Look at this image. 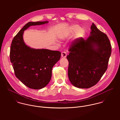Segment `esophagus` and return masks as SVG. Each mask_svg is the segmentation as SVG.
Listing matches in <instances>:
<instances>
[{
  "instance_id": "esophagus-1",
  "label": "esophagus",
  "mask_w": 120,
  "mask_h": 120,
  "mask_svg": "<svg viewBox=\"0 0 120 120\" xmlns=\"http://www.w3.org/2000/svg\"><path fill=\"white\" fill-rule=\"evenodd\" d=\"M67 56V54L66 52H61V57L62 58H66Z\"/></svg>"
}]
</instances>
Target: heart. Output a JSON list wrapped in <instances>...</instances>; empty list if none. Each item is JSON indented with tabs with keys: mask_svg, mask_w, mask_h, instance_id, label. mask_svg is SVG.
I'll return each mask as SVG.
<instances>
[{
	"mask_svg": "<svg viewBox=\"0 0 120 120\" xmlns=\"http://www.w3.org/2000/svg\"><path fill=\"white\" fill-rule=\"evenodd\" d=\"M80 29L81 27L79 25L77 24H74L71 26V27L70 29V31L71 32H75L78 31L77 33V35L79 37H80L82 35L83 33V30L81 29L80 30Z\"/></svg>",
	"mask_w": 120,
	"mask_h": 120,
	"instance_id": "1",
	"label": "heart"
}]
</instances>
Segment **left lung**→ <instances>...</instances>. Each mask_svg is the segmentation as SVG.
I'll return each mask as SVG.
<instances>
[{
  "label": "left lung",
  "mask_w": 120,
  "mask_h": 120,
  "mask_svg": "<svg viewBox=\"0 0 120 120\" xmlns=\"http://www.w3.org/2000/svg\"><path fill=\"white\" fill-rule=\"evenodd\" d=\"M90 29L86 40L78 38L71 43L67 57L69 79L79 88H89L98 83L107 69L111 53L107 35L93 23Z\"/></svg>",
  "instance_id": "obj_1"
}]
</instances>
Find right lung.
<instances>
[{"mask_svg":"<svg viewBox=\"0 0 120 120\" xmlns=\"http://www.w3.org/2000/svg\"><path fill=\"white\" fill-rule=\"evenodd\" d=\"M48 21L28 22L14 37L10 49V60L15 74L24 85L35 89L47 86L51 79L53 66L60 60V52L34 49L25 44L24 31L31 26L48 23Z\"/></svg>","mask_w":120,"mask_h":120,"instance_id":"obj_1","label":"right lung"}]
</instances>
